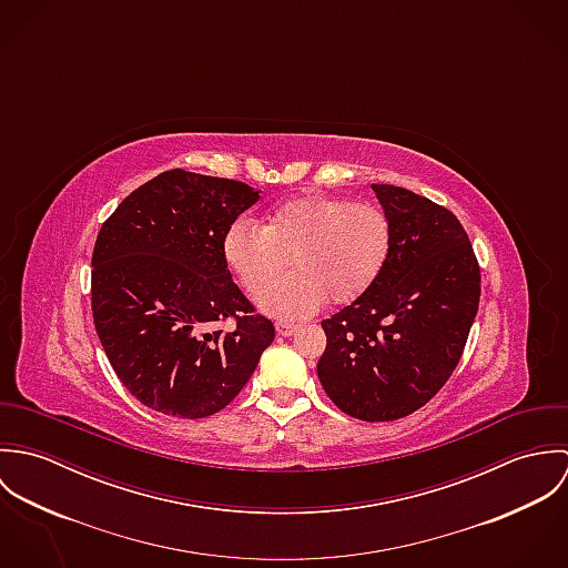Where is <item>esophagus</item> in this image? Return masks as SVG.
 Returning a JSON list of instances; mask_svg holds the SVG:
<instances>
[{
    "label": "esophagus",
    "instance_id": "34e87169",
    "mask_svg": "<svg viewBox=\"0 0 568 568\" xmlns=\"http://www.w3.org/2000/svg\"><path fill=\"white\" fill-rule=\"evenodd\" d=\"M275 329H277V334H282V336H291V334H295L297 325L291 324V322H275Z\"/></svg>",
    "mask_w": 568,
    "mask_h": 568
}]
</instances>
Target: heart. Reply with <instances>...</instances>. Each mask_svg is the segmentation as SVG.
Segmentation results:
<instances>
[{
  "mask_svg": "<svg viewBox=\"0 0 568 568\" xmlns=\"http://www.w3.org/2000/svg\"><path fill=\"white\" fill-rule=\"evenodd\" d=\"M392 251V223L372 203L308 194L277 205L266 225L234 221L223 236V257L248 293H258L287 265L298 268L257 295L275 317L300 320L324 302L347 304L383 273Z\"/></svg>",
  "mask_w": 568,
  "mask_h": 568,
  "instance_id": "b5f03b06",
  "label": "heart"
}]
</instances>
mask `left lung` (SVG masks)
Segmentation results:
<instances>
[{"label": "left lung", "mask_w": 568, "mask_h": 568, "mask_svg": "<svg viewBox=\"0 0 568 568\" xmlns=\"http://www.w3.org/2000/svg\"><path fill=\"white\" fill-rule=\"evenodd\" d=\"M372 190L392 223V251L378 280L322 324L317 376L343 413L389 422L450 378L479 311L481 275L453 212L398 185Z\"/></svg>", "instance_id": "left-lung-1"}]
</instances>
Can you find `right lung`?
<instances>
[{
    "instance_id": "obj_1",
    "label": "right lung",
    "mask_w": 568,
    "mask_h": 568,
    "mask_svg": "<svg viewBox=\"0 0 568 568\" xmlns=\"http://www.w3.org/2000/svg\"><path fill=\"white\" fill-rule=\"evenodd\" d=\"M241 181L168 170L131 192L91 255V311L122 385L163 415L199 419L248 383L275 327L223 257L225 230L257 203ZM232 316L237 325H215Z\"/></svg>"
}]
</instances>
